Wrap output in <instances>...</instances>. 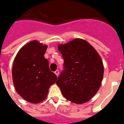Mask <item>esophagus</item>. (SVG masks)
<instances>
[{
    "label": "esophagus",
    "instance_id": "1",
    "mask_svg": "<svg viewBox=\"0 0 124 124\" xmlns=\"http://www.w3.org/2000/svg\"><path fill=\"white\" fill-rule=\"evenodd\" d=\"M54 73H55V74H56V75L58 76V74H59V71H58V70H56V71H55V72H54Z\"/></svg>",
    "mask_w": 124,
    "mask_h": 124
}]
</instances>
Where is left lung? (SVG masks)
Listing matches in <instances>:
<instances>
[{
    "label": "left lung",
    "instance_id": "left-lung-1",
    "mask_svg": "<svg viewBox=\"0 0 124 124\" xmlns=\"http://www.w3.org/2000/svg\"><path fill=\"white\" fill-rule=\"evenodd\" d=\"M58 50L64 64L56 84L62 95L76 104L89 101L98 91L103 78L100 55L88 42L79 38L60 44Z\"/></svg>",
    "mask_w": 124,
    "mask_h": 124
}]
</instances>
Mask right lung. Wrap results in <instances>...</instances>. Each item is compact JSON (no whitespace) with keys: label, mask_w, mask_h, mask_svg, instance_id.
<instances>
[{"label":"right lung","mask_w":124,"mask_h":124,"mask_svg":"<svg viewBox=\"0 0 124 124\" xmlns=\"http://www.w3.org/2000/svg\"><path fill=\"white\" fill-rule=\"evenodd\" d=\"M46 49V45L32 41L20 49L13 62L12 74L15 89L23 99L33 104L46 98L50 86L57 79L44 56Z\"/></svg>","instance_id":"right-lung-1"}]
</instances>
